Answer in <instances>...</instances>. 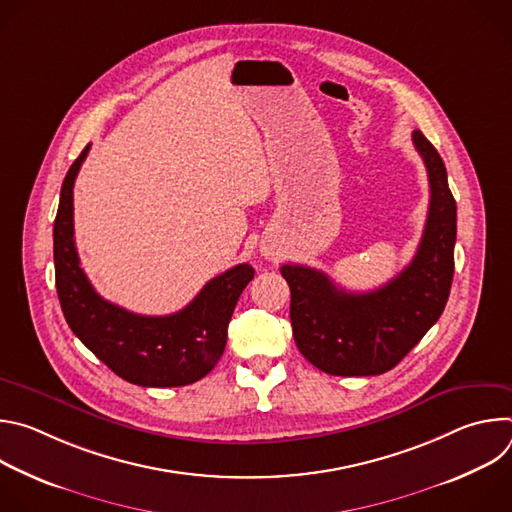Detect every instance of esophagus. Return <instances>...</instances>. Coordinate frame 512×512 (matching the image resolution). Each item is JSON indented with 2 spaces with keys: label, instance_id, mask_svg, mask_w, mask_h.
Wrapping results in <instances>:
<instances>
[{
  "label": "esophagus",
  "instance_id": "34e87169",
  "mask_svg": "<svg viewBox=\"0 0 512 512\" xmlns=\"http://www.w3.org/2000/svg\"><path fill=\"white\" fill-rule=\"evenodd\" d=\"M263 255H265V259H277V249L263 247Z\"/></svg>",
  "mask_w": 512,
  "mask_h": 512
}]
</instances>
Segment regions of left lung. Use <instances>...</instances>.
Listing matches in <instances>:
<instances>
[{
	"label": "left lung",
	"instance_id": "left-lung-1",
	"mask_svg": "<svg viewBox=\"0 0 512 512\" xmlns=\"http://www.w3.org/2000/svg\"><path fill=\"white\" fill-rule=\"evenodd\" d=\"M413 143L429 178V210L417 253L397 277L354 294L318 269L281 267L291 291L294 340L328 375L371 377L391 371L446 308L454 277L456 200L437 150L417 129Z\"/></svg>",
	"mask_w": 512,
	"mask_h": 512
}]
</instances>
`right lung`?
I'll list each match as a JSON object with an SVG mask.
<instances>
[{"instance_id":"1","label":"right lung","mask_w":512,"mask_h":512,"mask_svg":"<svg viewBox=\"0 0 512 512\" xmlns=\"http://www.w3.org/2000/svg\"><path fill=\"white\" fill-rule=\"evenodd\" d=\"M66 172L54 221L56 291L66 324L107 367L139 387H184L206 377L227 346L233 310L255 269L249 263L212 277L170 316H139L103 300L81 269L72 225V188L89 154Z\"/></svg>"}]
</instances>
